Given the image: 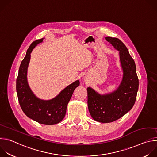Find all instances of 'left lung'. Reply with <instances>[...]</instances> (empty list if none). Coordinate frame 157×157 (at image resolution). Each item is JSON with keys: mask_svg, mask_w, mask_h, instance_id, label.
<instances>
[{"mask_svg": "<svg viewBox=\"0 0 157 157\" xmlns=\"http://www.w3.org/2000/svg\"><path fill=\"white\" fill-rule=\"evenodd\" d=\"M105 40L119 52L123 77L116 90L109 94H100L87 88L89 113L94 120L102 123L114 122L127 114L135 104L139 89L136 64L125 44L117 38L107 36Z\"/></svg>", "mask_w": 157, "mask_h": 157, "instance_id": "obj_1", "label": "left lung"}]
</instances>
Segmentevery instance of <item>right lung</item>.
Wrapping results in <instances>:
<instances>
[{
	"label": "right lung",
	"mask_w": 157,
	"mask_h": 157,
	"mask_svg": "<svg viewBox=\"0 0 157 157\" xmlns=\"http://www.w3.org/2000/svg\"><path fill=\"white\" fill-rule=\"evenodd\" d=\"M43 38L33 41L27 51L20 66L16 82V89L20 105L25 114L31 119L44 125H55L65 116L68 104L75 89L79 86L77 80L65 87L52 99L44 101L38 98L32 91L27 82V69L30 53Z\"/></svg>",
	"instance_id": "add662e5"
}]
</instances>
